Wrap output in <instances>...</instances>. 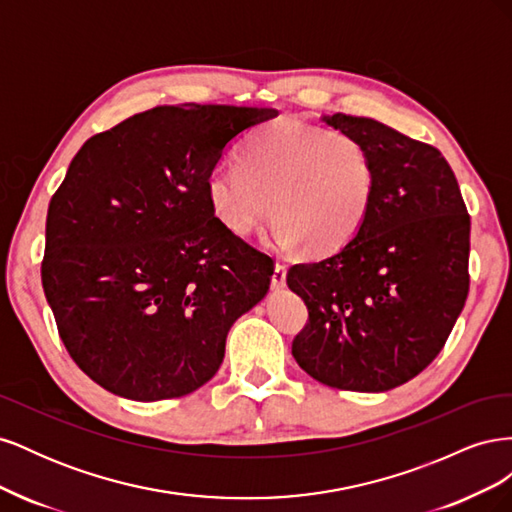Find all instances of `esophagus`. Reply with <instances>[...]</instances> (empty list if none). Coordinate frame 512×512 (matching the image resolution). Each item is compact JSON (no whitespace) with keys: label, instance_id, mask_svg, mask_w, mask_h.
I'll return each instance as SVG.
<instances>
[{"label":"esophagus","instance_id":"esophagus-1","mask_svg":"<svg viewBox=\"0 0 512 512\" xmlns=\"http://www.w3.org/2000/svg\"><path fill=\"white\" fill-rule=\"evenodd\" d=\"M286 267L284 265H275V269H273V275H271V286L275 288V290H280V288H284L286 286Z\"/></svg>","mask_w":512,"mask_h":512}]
</instances>
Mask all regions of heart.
<instances>
[{
  "label": "heart",
  "instance_id": "b5f03b06",
  "mask_svg": "<svg viewBox=\"0 0 512 512\" xmlns=\"http://www.w3.org/2000/svg\"><path fill=\"white\" fill-rule=\"evenodd\" d=\"M376 188V164L359 138L280 119L247 138L239 166L211 170L207 200L232 235L250 237L271 213L277 250L305 245L327 256L363 230Z\"/></svg>",
  "mask_w": 512,
  "mask_h": 512
}]
</instances>
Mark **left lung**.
I'll return each instance as SVG.
<instances>
[{
  "label": "left lung",
  "mask_w": 512,
  "mask_h": 512,
  "mask_svg": "<svg viewBox=\"0 0 512 512\" xmlns=\"http://www.w3.org/2000/svg\"><path fill=\"white\" fill-rule=\"evenodd\" d=\"M320 119L367 147L378 188L354 241L288 271L309 312L292 356L333 389L384 393L436 359L466 305L470 215L436 147L369 117Z\"/></svg>",
  "instance_id": "1"
}]
</instances>
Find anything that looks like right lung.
<instances>
[{"label":"right lung","mask_w":512,"mask_h":512,"mask_svg":"<svg viewBox=\"0 0 512 512\" xmlns=\"http://www.w3.org/2000/svg\"><path fill=\"white\" fill-rule=\"evenodd\" d=\"M275 108L156 106L91 136L46 213L42 286L66 350L132 401L194 393L237 318L269 292L273 260L228 232L207 177Z\"/></svg>","instance_id":"add662e5"}]
</instances>
